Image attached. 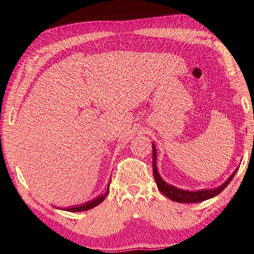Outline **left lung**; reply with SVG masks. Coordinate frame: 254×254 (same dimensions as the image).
Masks as SVG:
<instances>
[{
  "instance_id": "8db88e82",
  "label": "left lung",
  "mask_w": 254,
  "mask_h": 254,
  "mask_svg": "<svg viewBox=\"0 0 254 254\" xmlns=\"http://www.w3.org/2000/svg\"><path fill=\"white\" fill-rule=\"evenodd\" d=\"M152 170H153V176H154L155 184H157V186H158V189L162 193H163L166 197L171 198L174 201H178V203H199V201L209 199L213 196H216V195H218L219 193L222 192L225 188L229 186V184L231 183L234 176H235V174L237 173L238 168H236V171L232 174V176L227 179L222 186L217 188V189L200 190V191H196V192L180 190L173 186L167 185L165 181L161 178V176L158 173V168H157V151H155V147L152 144Z\"/></svg>"
}]
</instances>
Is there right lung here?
Returning a JSON list of instances; mask_svg holds the SVG:
<instances>
[{
  "label": "right lung",
  "mask_w": 254,
  "mask_h": 254,
  "mask_svg": "<svg viewBox=\"0 0 254 254\" xmlns=\"http://www.w3.org/2000/svg\"><path fill=\"white\" fill-rule=\"evenodd\" d=\"M108 188H109V186H108ZM107 194H108V189H107V191H106V193H105V194H104V195H101V196L94 198L93 200L88 201V203L83 204V205H81V206L71 207V208H65V210H67V211H73V212H74V211H75V212H77V211L89 210V209H91V208H93V207L97 206L99 204H101L102 201H103L104 199H105V197L107 196Z\"/></svg>",
  "instance_id": "right-lung-1"
}]
</instances>
